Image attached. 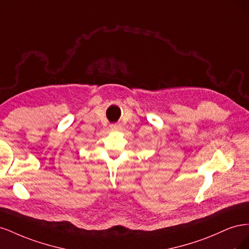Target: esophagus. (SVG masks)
<instances>
[{
    "mask_svg": "<svg viewBox=\"0 0 249 249\" xmlns=\"http://www.w3.org/2000/svg\"><path fill=\"white\" fill-rule=\"evenodd\" d=\"M111 127L112 129H115V130H118L120 127V124H111Z\"/></svg>",
    "mask_w": 249,
    "mask_h": 249,
    "instance_id": "esophagus-1",
    "label": "esophagus"
}]
</instances>
